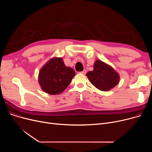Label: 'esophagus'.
I'll use <instances>...</instances> for the list:
<instances>
[{"instance_id": "obj_1", "label": "esophagus", "mask_w": 152, "mask_h": 152, "mask_svg": "<svg viewBox=\"0 0 152 152\" xmlns=\"http://www.w3.org/2000/svg\"><path fill=\"white\" fill-rule=\"evenodd\" d=\"M81 74H83V75H85V74L86 73V69H84L82 72H81Z\"/></svg>"}]
</instances>
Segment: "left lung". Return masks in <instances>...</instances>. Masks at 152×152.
Instances as JSON below:
<instances>
[{
    "instance_id": "1",
    "label": "left lung",
    "mask_w": 152,
    "mask_h": 152,
    "mask_svg": "<svg viewBox=\"0 0 152 152\" xmlns=\"http://www.w3.org/2000/svg\"><path fill=\"white\" fill-rule=\"evenodd\" d=\"M86 76L90 82L102 91H108L113 89L120 79L118 72L100 60L95 61L93 71H89Z\"/></svg>"
}]
</instances>
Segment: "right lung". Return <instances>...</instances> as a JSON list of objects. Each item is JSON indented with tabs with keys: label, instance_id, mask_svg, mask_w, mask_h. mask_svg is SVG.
<instances>
[{
	"label": "right lung",
	"instance_id": "1",
	"mask_svg": "<svg viewBox=\"0 0 152 152\" xmlns=\"http://www.w3.org/2000/svg\"><path fill=\"white\" fill-rule=\"evenodd\" d=\"M75 75L74 69L66 66L61 57H53L40 69L38 81L44 92L57 95L66 89Z\"/></svg>",
	"mask_w": 152,
	"mask_h": 152
}]
</instances>
